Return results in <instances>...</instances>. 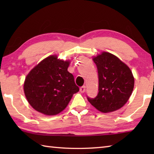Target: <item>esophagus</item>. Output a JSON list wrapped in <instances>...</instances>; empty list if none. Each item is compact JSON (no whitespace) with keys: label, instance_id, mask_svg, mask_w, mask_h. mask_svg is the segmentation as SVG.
<instances>
[{"label":"esophagus","instance_id":"34e87169","mask_svg":"<svg viewBox=\"0 0 154 154\" xmlns=\"http://www.w3.org/2000/svg\"><path fill=\"white\" fill-rule=\"evenodd\" d=\"M85 89H86L85 86H83V87H80V92L82 93H85Z\"/></svg>","mask_w":154,"mask_h":154}]
</instances>
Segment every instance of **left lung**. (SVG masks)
I'll return each mask as SVG.
<instances>
[{"label":"left lung","instance_id":"8db88e82","mask_svg":"<svg viewBox=\"0 0 154 154\" xmlns=\"http://www.w3.org/2000/svg\"><path fill=\"white\" fill-rule=\"evenodd\" d=\"M99 75V93L89 102L104 113L122 108L128 100L134 86L130 69L120 59L109 52L93 57Z\"/></svg>","mask_w":154,"mask_h":154}]
</instances>
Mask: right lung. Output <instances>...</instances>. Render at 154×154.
<instances>
[{
    "label": "right lung",
    "instance_id": "1",
    "mask_svg": "<svg viewBox=\"0 0 154 154\" xmlns=\"http://www.w3.org/2000/svg\"><path fill=\"white\" fill-rule=\"evenodd\" d=\"M70 62L50 55L39 63L26 77L24 91L29 104L38 112L55 115L63 111L73 94L79 91L73 75L67 71Z\"/></svg>",
    "mask_w": 154,
    "mask_h": 154
}]
</instances>
